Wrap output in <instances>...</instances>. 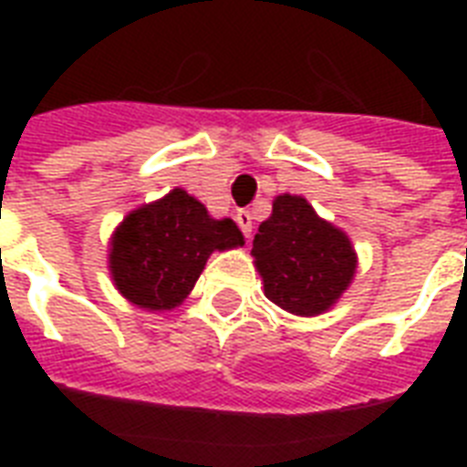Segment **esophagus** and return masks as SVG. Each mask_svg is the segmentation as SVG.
Returning <instances> with one entry per match:
<instances>
[{
  "instance_id": "1",
  "label": "esophagus",
  "mask_w": 467,
  "mask_h": 467,
  "mask_svg": "<svg viewBox=\"0 0 467 467\" xmlns=\"http://www.w3.org/2000/svg\"><path fill=\"white\" fill-rule=\"evenodd\" d=\"M234 220H237V225H240V230L244 233V237H249V234H252V213L237 211Z\"/></svg>"
}]
</instances>
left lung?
I'll list each match as a JSON object with an SVG mask.
<instances>
[{
    "label": "left lung",
    "mask_w": 467,
    "mask_h": 467,
    "mask_svg": "<svg viewBox=\"0 0 467 467\" xmlns=\"http://www.w3.org/2000/svg\"><path fill=\"white\" fill-rule=\"evenodd\" d=\"M252 256L264 296L300 317L332 310L358 269L348 234L296 193L274 198V211L254 234Z\"/></svg>",
    "instance_id": "obj_1"
}]
</instances>
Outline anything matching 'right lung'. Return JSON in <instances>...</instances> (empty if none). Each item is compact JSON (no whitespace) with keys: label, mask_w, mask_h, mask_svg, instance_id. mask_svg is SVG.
Segmentation results:
<instances>
[{"label":"right lung","mask_w":467,"mask_h":467,"mask_svg":"<svg viewBox=\"0 0 467 467\" xmlns=\"http://www.w3.org/2000/svg\"><path fill=\"white\" fill-rule=\"evenodd\" d=\"M244 244L234 220H215L198 198L171 189L123 218L109 242V274L116 291L148 312L186 300L213 252Z\"/></svg>","instance_id":"add662e5"}]
</instances>
